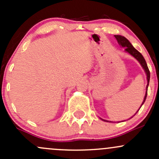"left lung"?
I'll return each instance as SVG.
<instances>
[{"instance_id": "left-lung-1", "label": "left lung", "mask_w": 159, "mask_h": 159, "mask_svg": "<svg viewBox=\"0 0 159 159\" xmlns=\"http://www.w3.org/2000/svg\"><path fill=\"white\" fill-rule=\"evenodd\" d=\"M115 38L117 39V41H118L119 45L121 46L122 48H125V50L126 52H128L129 54H131V56H133L134 58L137 59L138 61L140 63V65H142V67L143 68V69L145 70V73H146L148 84H147V86H146V93H145V98H144L143 102H142V105L144 104V102H145V99H146L147 92H148V84H149V80H150V71H149L148 65H147L146 61H145V58H144V57L142 56V54H141L139 51H137V50L133 47L132 44L129 42V41L127 39V38H125V37H123V36H121V35H115ZM142 105H141V107H142ZM140 108H139V109H140ZM137 112H136V113H137ZM135 114H134V115H135ZM134 115H133V116H134ZM102 120L105 121H106V120H104V119H102Z\"/></svg>"}]
</instances>
